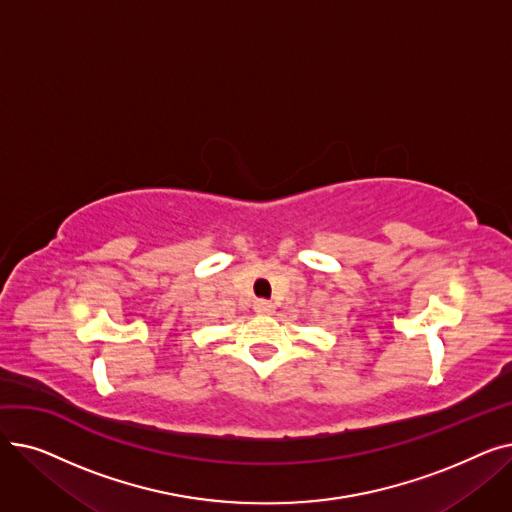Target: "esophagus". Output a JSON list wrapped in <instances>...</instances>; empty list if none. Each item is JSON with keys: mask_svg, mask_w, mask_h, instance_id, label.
I'll return each mask as SVG.
<instances>
[{"mask_svg": "<svg viewBox=\"0 0 512 512\" xmlns=\"http://www.w3.org/2000/svg\"><path fill=\"white\" fill-rule=\"evenodd\" d=\"M253 309H255L257 313H261V315H270V313H274L276 305H274L272 301H263V299H259V301H255V303H253Z\"/></svg>", "mask_w": 512, "mask_h": 512, "instance_id": "1", "label": "esophagus"}]
</instances>
